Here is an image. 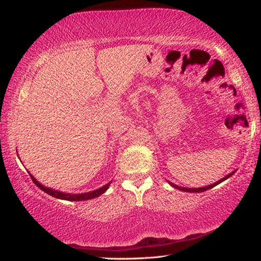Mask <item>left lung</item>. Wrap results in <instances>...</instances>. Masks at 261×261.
Instances as JSON below:
<instances>
[{"instance_id": "obj_1", "label": "left lung", "mask_w": 261, "mask_h": 261, "mask_svg": "<svg viewBox=\"0 0 261 261\" xmlns=\"http://www.w3.org/2000/svg\"><path fill=\"white\" fill-rule=\"evenodd\" d=\"M235 173V171H233V172H230L229 174H227L226 177H224L222 179H220V180H218L217 182H215V184H211V185H209V186H205V187H201V188H186V187H179L178 185H174V184H172V182H170L169 181V184L171 185L172 187H174V188H177V189H179V191H182V192H188V193H201V192H205V191H207V189H210V188H212V187H215V186H217V185H219L220 182H222L224 181V180H226V179H228L229 177H231L233 176V174Z\"/></svg>"}]
</instances>
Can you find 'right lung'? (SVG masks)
<instances>
[{
    "label": "right lung",
    "mask_w": 261,
    "mask_h": 261,
    "mask_svg": "<svg viewBox=\"0 0 261 261\" xmlns=\"http://www.w3.org/2000/svg\"><path fill=\"white\" fill-rule=\"evenodd\" d=\"M32 180L34 181V184L36 185L37 187H39L40 189H42V191L45 192L46 194H49V195L54 196L56 198H59V200H66V201H85V200H91V198H94V197H98L100 196L101 194L105 193L108 187H110V185L112 184L108 182L106 185H103L102 187L96 189V191H92V192H88V193H81V194H69V193H63V192H59V191H56V189H52V188H49V187H45L43 186V185L40 184L37 180L34 178V176H32Z\"/></svg>",
    "instance_id": "right-lung-1"
}]
</instances>
